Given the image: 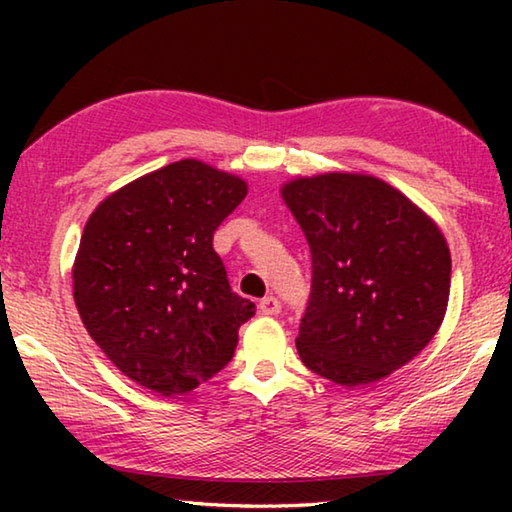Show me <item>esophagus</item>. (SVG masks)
I'll use <instances>...</instances> for the list:
<instances>
[{
  "label": "esophagus",
  "instance_id": "esophagus-1",
  "mask_svg": "<svg viewBox=\"0 0 512 512\" xmlns=\"http://www.w3.org/2000/svg\"><path fill=\"white\" fill-rule=\"evenodd\" d=\"M280 311H282V305L275 296H266L262 302H259V314L275 316V314H280Z\"/></svg>",
  "mask_w": 512,
  "mask_h": 512
}]
</instances>
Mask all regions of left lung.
I'll list each match as a JSON object with an SVG mask.
<instances>
[{
	"instance_id": "left-lung-1",
	"label": "left lung",
	"mask_w": 512,
	"mask_h": 512,
	"mask_svg": "<svg viewBox=\"0 0 512 512\" xmlns=\"http://www.w3.org/2000/svg\"><path fill=\"white\" fill-rule=\"evenodd\" d=\"M282 198L311 250L302 363L334 384L366 386L418 357L443 323L452 284L438 225L363 173L296 178Z\"/></svg>"
}]
</instances>
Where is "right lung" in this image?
<instances>
[{"instance_id":"obj_1","label":"right lung","mask_w":512,"mask_h":512,"mask_svg":"<svg viewBox=\"0 0 512 512\" xmlns=\"http://www.w3.org/2000/svg\"><path fill=\"white\" fill-rule=\"evenodd\" d=\"M246 194L241 178L189 158L117 189L85 223L76 309L103 354L153 393L185 395L212 379L255 316L212 248Z\"/></svg>"}]
</instances>
